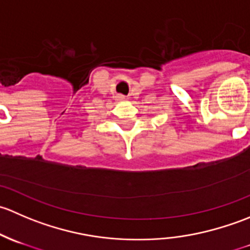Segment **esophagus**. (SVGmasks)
Masks as SVG:
<instances>
[{
	"label": "esophagus",
	"instance_id": "obj_1",
	"mask_svg": "<svg viewBox=\"0 0 250 250\" xmlns=\"http://www.w3.org/2000/svg\"><path fill=\"white\" fill-rule=\"evenodd\" d=\"M125 98L123 97V95H118V97H117V100H121V102H122V100H125Z\"/></svg>",
	"mask_w": 250,
	"mask_h": 250
}]
</instances>
